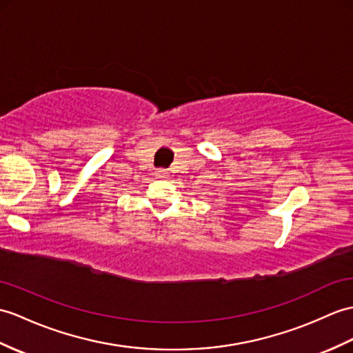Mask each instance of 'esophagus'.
Instances as JSON below:
<instances>
[{
    "instance_id": "esophagus-1",
    "label": "esophagus",
    "mask_w": 353,
    "mask_h": 353,
    "mask_svg": "<svg viewBox=\"0 0 353 353\" xmlns=\"http://www.w3.org/2000/svg\"><path fill=\"white\" fill-rule=\"evenodd\" d=\"M154 176H157L158 179H165V177H168V171L163 170V168H159V170L154 171Z\"/></svg>"
}]
</instances>
